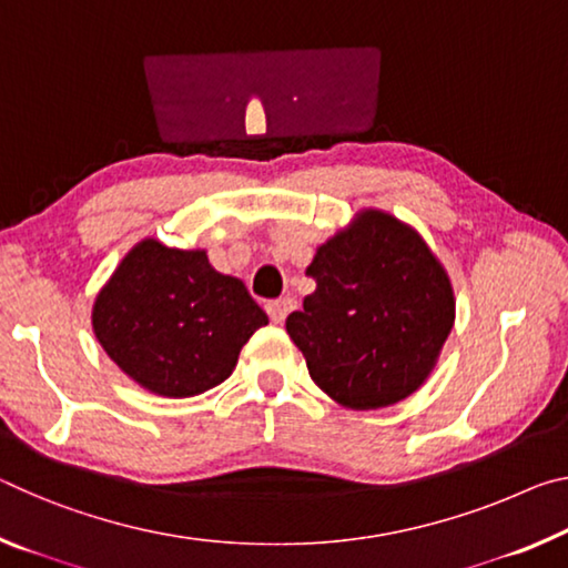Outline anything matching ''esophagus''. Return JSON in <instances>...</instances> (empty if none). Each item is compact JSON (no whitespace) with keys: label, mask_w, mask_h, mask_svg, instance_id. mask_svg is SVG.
Listing matches in <instances>:
<instances>
[{"label":"esophagus","mask_w":568,"mask_h":568,"mask_svg":"<svg viewBox=\"0 0 568 568\" xmlns=\"http://www.w3.org/2000/svg\"><path fill=\"white\" fill-rule=\"evenodd\" d=\"M295 308V301L293 298H281V301H273L267 303V316L273 323H283L287 318V313Z\"/></svg>","instance_id":"34e87169"}]
</instances>
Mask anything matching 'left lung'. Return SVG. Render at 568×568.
I'll use <instances>...</instances> for the list:
<instances>
[{"label": "left lung", "instance_id": "left-lung-1", "mask_svg": "<svg viewBox=\"0 0 568 568\" xmlns=\"http://www.w3.org/2000/svg\"><path fill=\"white\" fill-rule=\"evenodd\" d=\"M305 275L316 291L285 328L333 402L382 409L427 382L453 331L455 293L412 224L362 210L323 242Z\"/></svg>", "mask_w": 568, "mask_h": 568}]
</instances>
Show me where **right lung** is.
<instances>
[{
  "mask_svg": "<svg viewBox=\"0 0 568 568\" xmlns=\"http://www.w3.org/2000/svg\"><path fill=\"white\" fill-rule=\"evenodd\" d=\"M90 321L111 362L166 399L222 384L252 333L267 326L245 283L217 273L206 250L166 247L154 237L125 252Z\"/></svg>",
  "mask_w": 568,
  "mask_h": 568,
  "instance_id": "right-lung-1",
  "label": "right lung"
}]
</instances>
